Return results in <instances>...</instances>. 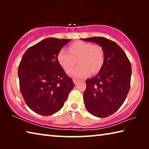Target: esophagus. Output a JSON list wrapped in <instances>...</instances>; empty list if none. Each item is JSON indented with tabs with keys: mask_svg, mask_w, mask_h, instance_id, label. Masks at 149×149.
<instances>
[{
	"mask_svg": "<svg viewBox=\"0 0 149 149\" xmlns=\"http://www.w3.org/2000/svg\"><path fill=\"white\" fill-rule=\"evenodd\" d=\"M73 81H74L75 85H77V84H78V83H79V80H78V79H73Z\"/></svg>",
	"mask_w": 149,
	"mask_h": 149,
	"instance_id": "obj_1",
	"label": "esophagus"
}]
</instances>
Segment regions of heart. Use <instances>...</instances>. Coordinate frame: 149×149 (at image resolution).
I'll use <instances>...</instances> for the list:
<instances>
[{
	"instance_id": "obj_1",
	"label": "heart",
	"mask_w": 149,
	"mask_h": 149,
	"mask_svg": "<svg viewBox=\"0 0 149 149\" xmlns=\"http://www.w3.org/2000/svg\"><path fill=\"white\" fill-rule=\"evenodd\" d=\"M69 51L61 49L58 54V60L65 70L71 69L76 64L79 65L68 72L73 77L84 78L95 74L101 68L104 61V51L99 45L91 42L76 41L69 46Z\"/></svg>"
}]
</instances>
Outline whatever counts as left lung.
Here are the masks:
<instances>
[{"label":"left lung","instance_id":"1","mask_svg":"<svg viewBox=\"0 0 149 149\" xmlns=\"http://www.w3.org/2000/svg\"><path fill=\"white\" fill-rule=\"evenodd\" d=\"M100 45L104 61L99 73L86 80L84 93L86 109L99 118L115 113L124 102L130 89L132 65L125 52L115 42L102 37L81 39Z\"/></svg>","mask_w":149,"mask_h":149}]
</instances>
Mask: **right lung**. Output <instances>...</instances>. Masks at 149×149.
I'll return each instance as SVG.
<instances>
[{
	"label": "right lung",
	"instance_id": "add662e5",
	"mask_svg": "<svg viewBox=\"0 0 149 149\" xmlns=\"http://www.w3.org/2000/svg\"><path fill=\"white\" fill-rule=\"evenodd\" d=\"M71 39L50 37L29 47L18 66L19 89L30 109L50 116L61 109L75 85L58 60L62 48Z\"/></svg>",
	"mask_w": 149,
	"mask_h": 149
}]
</instances>
